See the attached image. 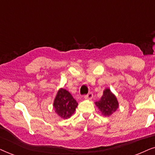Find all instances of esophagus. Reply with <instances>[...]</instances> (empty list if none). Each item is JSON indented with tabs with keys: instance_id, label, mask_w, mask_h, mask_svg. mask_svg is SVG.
Masks as SVG:
<instances>
[{
	"instance_id": "34e87169",
	"label": "esophagus",
	"mask_w": 155,
	"mask_h": 155,
	"mask_svg": "<svg viewBox=\"0 0 155 155\" xmlns=\"http://www.w3.org/2000/svg\"><path fill=\"white\" fill-rule=\"evenodd\" d=\"M84 98L86 99H91L93 98V94L92 93H88V94H86L84 96Z\"/></svg>"
}]
</instances>
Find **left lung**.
I'll return each mask as SVG.
<instances>
[{
    "label": "left lung",
    "mask_w": 155,
    "mask_h": 155,
    "mask_svg": "<svg viewBox=\"0 0 155 155\" xmlns=\"http://www.w3.org/2000/svg\"><path fill=\"white\" fill-rule=\"evenodd\" d=\"M104 116H110L115 113L118 108L119 104L116 97L109 88H106L104 91V94L98 101L95 103Z\"/></svg>",
    "instance_id": "obj_1"
}]
</instances>
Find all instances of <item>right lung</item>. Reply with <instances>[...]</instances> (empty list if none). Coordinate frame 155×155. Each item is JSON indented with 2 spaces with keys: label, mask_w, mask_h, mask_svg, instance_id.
<instances>
[{
  "label": "right lung",
  "mask_w": 155,
  "mask_h": 155,
  "mask_svg": "<svg viewBox=\"0 0 155 155\" xmlns=\"http://www.w3.org/2000/svg\"><path fill=\"white\" fill-rule=\"evenodd\" d=\"M78 106V103L71 94L64 88H60L54 101L53 106L55 113L63 119L69 118Z\"/></svg>",
  "instance_id": "obj_1"
}]
</instances>
